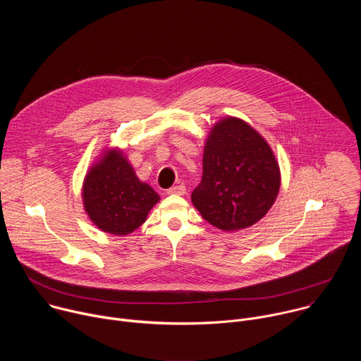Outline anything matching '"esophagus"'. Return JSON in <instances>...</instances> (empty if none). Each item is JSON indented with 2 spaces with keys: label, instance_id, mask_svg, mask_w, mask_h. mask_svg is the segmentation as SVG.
<instances>
[{
  "label": "esophagus",
  "instance_id": "esophagus-1",
  "mask_svg": "<svg viewBox=\"0 0 361 361\" xmlns=\"http://www.w3.org/2000/svg\"><path fill=\"white\" fill-rule=\"evenodd\" d=\"M184 192H185V185L184 184H177V185L167 190V194H170V195H183Z\"/></svg>",
  "mask_w": 361,
  "mask_h": 361
}]
</instances>
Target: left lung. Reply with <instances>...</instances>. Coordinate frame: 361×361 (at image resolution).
<instances>
[{
  "label": "left lung",
  "mask_w": 361,
  "mask_h": 361,
  "mask_svg": "<svg viewBox=\"0 0 361 361\" xmlns=\"http://www.w3.org/2000/svg\"><path fill=\"white\" fill-rule=\"evenodd\" d=\"M280 184L279 163L263 135L241 118L224 117L205 140L202 178L191 201L212 226L237 231L269 213Z\"/></svg>",
  "instance_id": "1"
}]
</instances>
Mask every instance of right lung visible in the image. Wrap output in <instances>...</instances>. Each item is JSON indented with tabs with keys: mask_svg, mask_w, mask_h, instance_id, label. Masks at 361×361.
<instances>
[{
	"mask_svg": "<svg viewBox=\"0 0 361 361\" xmlns=\"http://www.w3.org/2000/svg\"><path fill=\"white\" fill-rule=\"evenodd\" d=\"M82 204L90 220L104 233L127 235L137 230L160 195L141 181L120 148H107L82 183Z\"/></svg>",
	"mask_w": 361,
	"mask_h": 361,
	"instance_id": "1",
	"label": "right lung"
}]
</instances>
